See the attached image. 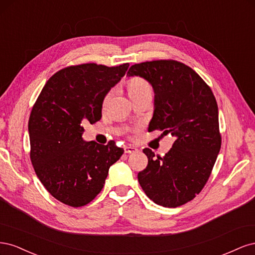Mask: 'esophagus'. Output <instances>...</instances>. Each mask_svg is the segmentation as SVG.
<instances>
[{
  "instance_id": "34e87169",
  "label": "esophagus",
  "mask_w": 255,
  "mask_h": 255,
  "mask_svg": "<svg viewBox=\"0 0 255 255\" xmlns=\"http://www.w3.org/2000/svg\"><path fill=\"white\" fill-rule=\"evenodd\" d=\"M137 151H138V149L134 145H126L125 146V152L126 153H134V152H137Z\"/></svg>"
}]
</instances>
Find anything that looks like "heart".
<instances>
[{"mask_svg": "<svg viewBox=\"0 0 255 255\" xmlns=\"http://www.w3.org/2000/svg\"><path fill=\"white\" fill-rule=\"evenodd\" d=\"M128 95H129L130 99L134 97L144 95V94H152V88L150 86V84L139 78L132 79L128 82ZM109 97H110V95L106 97L105 102H106V100L109 99Z\"/></svg>", "mask_w": 255, "mask_h": 255, "instance_id": "b5f03b06", "label": "heart"}]
</instances>
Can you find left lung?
<instances>
[{"label": "left lung", "mask_w": 255, "mask_h": 255, "mask_svg": "<svg viewBox=\"0 0 255 255\" xmlns=\"http://www.w3.org/2000/svg\"><path fill=\"white\" fill-rule=\"evenodd\" d=\"M128 78L139 76L154 91L149 132L174 137L164 157L143 149L148 166L138 182L154 203L176 207L202 190L221 146L218 106L211 88L191 68L175 60H154L129 68Z\"/></svg>", "instance_id": "obj_1"}]
</instances>
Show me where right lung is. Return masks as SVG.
Returning <instances> with one entry per match:
<instances>
[{"label": "right lung", "instance_id": "right-lung-1", "mask_svg": "<svg viewBox=\"0 0 255 255\" xmlns=\"http://www.w3.org/2000/svg\"><path fill=\"white\" fill-rule=\"evenodd\" d=\"M128 66L68 67L54 74L38 97L28 120L30 159L42 185L58 201L73 207L88 204L125 152L114 141H85L82 122L101 119L105 96Z\"/></svg>", "mask_w": 255, "mask_h": 255}]
</instances>
